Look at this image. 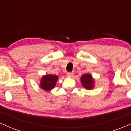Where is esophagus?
Masks as SVG:
<instances>
[{"mask_svg":"<svg viewBox=\"0 0 131 131\" xmlns=\"http://www.w3.org/2000/svg\"><path fill=\"white\" fill-rule=\"evenodd\" d=\"M73 75H74V73L70 72V73H67V77H68V78H72L73 76Z\"/></svg>","mask_w":131,"mask_h":131,"instance_id":"1","label":"esophagus"}]
</instances>
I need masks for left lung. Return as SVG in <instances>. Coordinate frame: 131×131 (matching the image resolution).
<instances>
[{
	"instance_id": "obj_1",
	"label": "left lung",
	"mask_w": 131,
	"mask_h": 131,
	"mask_svg": "<svg viewBox=\"0 0 131 131\" xmlns=\"http://www.w3.org/2000/svg\"><path fill=\"white\" fill-rule=\"evenodd\" d=\"M81 82L82 86L86 89H92L94 87V80L90 74H84L81 77Z\"/></svg>"
}]
</instances>
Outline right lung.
Masks as SVG:
<instances>
[{
	"instance_id": "right-lung-1",
	"label": "right lung",
	"mask_w": 131,
	"mask_h": 131,
	"mask_svg": "<svg viewBox=\"0 0 131 131\" xmlns=\"http://www.w3.org/2000/svg\"><path fill=\"white\" fill-rule=\"evenodd\" d=\"M58 79V77L56 75H44L40 80V88L46 91H50L55 88Z\"/></svg>"
}]
</instances>
